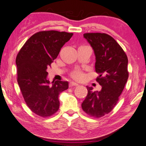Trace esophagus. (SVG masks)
Here are the masks:
<instances>
[{"label": "esophagus", "mask_w": 146, "mask_h": 146, "mask_svg": "<svg viewBox=\"0 0 146 146\" xmlns=\"http://www.w3.org/2000/svg\"><path fill=\"white\" fill-rule=\"evenodd\" d=\"M78 85H79V84L76 83L75 82H70V83H69V87H73V86H78Z\"/></svg>", "instance_id": "1"}]
</instances>
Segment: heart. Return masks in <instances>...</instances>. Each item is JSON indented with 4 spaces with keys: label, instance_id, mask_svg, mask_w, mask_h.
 Returning <instances> with one entry per match:
<instances>
[{
    "label": "heart",
    "instance_id": "obj_1",
    "mask_svg": "<svg viewBox=\"0 0 146 146\" xmlns=\"http://www.w3.org/2000/svg\"><path fill=\"white\" fill-rule=\"evenodd\" d=\"M72 76L74 79H77V80H81L82 79H83L84 77H85V75H84L82 71L79 70H77L74 71L72 74Z\"/></svg>",
    "mask_w": 146,
    "mask_h": 146
}]
</instances>
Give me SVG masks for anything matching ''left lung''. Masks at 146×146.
Wrapping results in <instances>:
<instances>
[{
	"instance_id": "obj_1",
	"label": "left lung",
	"mask_w": 146,
	"mask_h": 146,
	"mask_svg": "<svg viewBox=\"0 0 146 146\" xmlns=\"http://www.w3.org/2000/svg\"><path fill=\"white\" fill-rule=\"evenodd\" d=\"M84 38L93 48L96 57V81L102 86L93 92L87 86L88 94L81 104L86 114L100 118L111 112L118 101L128 78V57L112 36L104 33H86Z\"/></svg>"
}]
</instances>
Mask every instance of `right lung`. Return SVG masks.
<instances>
[{
    "label": "right lung",
    "instance_id": "obj_1",
    "mask_svg": "<svg viewBox=\"0 0 146 146\" xmlns=\"http://www.w3.org/2000/svg\"><path fill=\"white\" fill-rule=\"evenodd\" d=\"M73 35L55 30L38 32L26 41L16 56L17 81L24 99L34 113L43 118L56 113L59 94L69 87L67 81H53L50 85L47 69Z\"/></svg>",
    "mask_w": 146,
    "mask_h": 146
}]
</instances>
